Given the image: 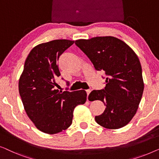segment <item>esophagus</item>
Segmentation results:
<instances>
[{
  "label": "esophagus",
  "instance_id": "esophagus-1",
  "mask_svg": "<svg viewBox=\"0 0 159 159\" xmlns=\"http://www.w3.org/2000/svg\"><path fill=\"white\" fill-rule=\"evenodd\" d=\"M86 93H87V100H88V96L89 95V93H90L91 90H90V89H87V90H86Z\"/></svg>",
  "mask_w": 159,
  "mask_h": 159
}]
</instances>
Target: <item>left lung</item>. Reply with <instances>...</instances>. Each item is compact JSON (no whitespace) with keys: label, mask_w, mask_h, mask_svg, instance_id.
Here are the masks:
<instances>
[{"label":"left lung","mask_w":159,"mask_h":159,"mask_svg":"<svg viewBox=\"0 0 159 159\" xmlns=\"http://www.w3.org/2000/svg\"><path fill=\"white\" fill-rule=\"evenodd\" d=\"M97 70L104 71L107 84L103 90H93L90 101L100 100L106 108L96 116L98 124L107 129L127 125L138 109L144 89L140 60L133 49L122 40L111 36L75 40Z\"/></svg>","instance_id":"obj_1"}]
</instances>
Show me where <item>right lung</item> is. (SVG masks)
Instances as JSON below:
<instances>
[{"instance_id":"obj_1","label":"right lung","mask_w":159,"mask_h":159,"mask_svg":"<svg viewBox=\"0 0 159 159\" xmlns=\"http://www.w3.org/2000/svg\"><path fill=\"white\" fill-rule=\"evenodd\" d=\"M74 41L55 39L35 46L26 57L19 80V91L26 115L35 127L56 134L72 124L75 107L86 101L84 90L59 91L55 79L60 75L58 59Z\"/></svg>"}]
</instances>
